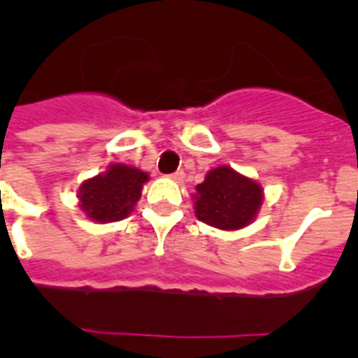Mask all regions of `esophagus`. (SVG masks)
I'll list each match as a JSON object with an SVG mask.
<instances>
[{"label":"esophagus","mask_w":358,"mask_h":358,"mask_svg":"<svg viewBox=\"0 0 358 358\" xmlns=\"http://www.w3.org/2000/svg\"><path fill=\"white\" fill-rule=\"evenodd\" d=\"M170 179H172V181H176V182H181L182 179H185V172H182V170H179V172H176V173H172V176H169Z\"/></svg>","instance_id":"1"}]
</instances>
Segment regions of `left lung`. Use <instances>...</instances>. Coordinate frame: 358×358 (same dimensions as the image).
I'll return each instance as SVG.
<instances>
[{
    "label": "left lung",
    "instance_id": "1",
    "mask_svg": "<svg viewBox=\"0 0 358 358\" xmlns=\"http://www.w3.org/2000/svg\"><path fill=\"white\" fill-rule=\"evenodd\" d=\"M192 201L195 217L201 222L222 231H238L255 222L265 194L256 179L220 164L195 186Z\"/></svg>",
    "mask_w": 358,
    "mask_h": 358
}]
</instances>
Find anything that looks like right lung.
Masks as SVG:
<instances>
[{"label":"right lung","instance_id":"obj_1","mask_svg":"<svg viewBox=\"0 0 358 358\" xmlns=\"http://www.w3.org/2000/svg\"><path fill=\"white\" fill-rule=\"evenodd\" d=\"M148 179V172L131 164H107L106 172L85 179L78 186V208L96 224L118 222L134 211Z\"/></svg>","mask_w":358,"mask_h":358}]
</instances>
